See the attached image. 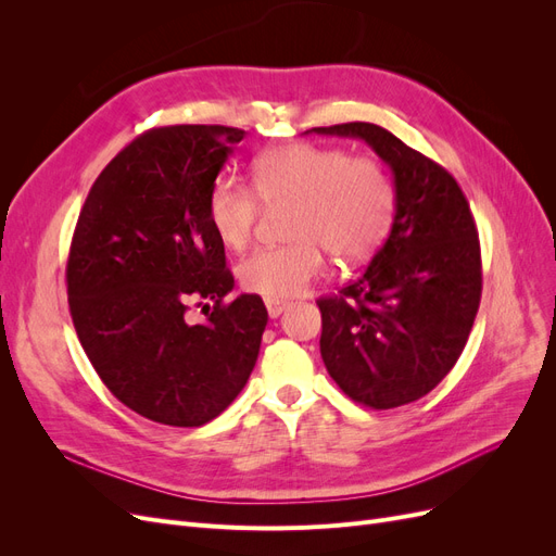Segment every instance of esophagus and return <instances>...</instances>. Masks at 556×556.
I'll return each mask as SVG.
<instances>
[{"label":"esophagus","instance_id":"34e87169","mask_svg":"<svg viewBox=\"0 0 556 556\" xmlns=\"http://www.w3.org/2000/svg\"><path fill=\"white\" fill-rule=\"evenodd\" d=\"M266 313L268 317H280L285 311H288V301H278V299H266Z\"/></svg>","mask_w":556,"mask_h":556}]
</instances>
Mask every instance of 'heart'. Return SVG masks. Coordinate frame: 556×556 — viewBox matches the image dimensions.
I'll list each match as a JSON object with an SVG mask.
<instances>
[{
    "mask_svg": "<svg viewBox=\"0 0 556 556\" xmlns=\"http://www.w3.org/2000/svg\"><path fill=\"white\" fill-rule=\"evenodd\" d=\"M252 188L264 204L292 201L290 243L260 248L239 264L241 288L266 299L296 296L319 276L325 251L357 262L382 243L392 223V180L374 157L345 150L290 143L268 150L252 164ZM208 223L217 241L241 250L255 229L260 201L233 176H220L208 192Z\"/></svg>",
    "mask_w": 556,
    "mask_h": 556,
    "instance_id": "b5f03b06",
    "label": "heart"
}]
</instances>
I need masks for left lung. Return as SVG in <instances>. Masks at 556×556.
I'll use <instances>...</instances> for the list:
<instances>
[{"mask_svg":"<svg viewBox=\"0 0 556 556\" xmlns=\"http://www.w3.org/2000/svg\"><path fill=\"white\" fill-rule=\"evenodd\" d=\"M308 131L362 139L392 172L390 237L355 282L317 301L319 352L352 401L406 406L450 374L473 327L482 292L476 220L457 180L392 131L371 123Z\"/></svg>","mask_w":556,"mask_h":556,"instance_id":"obj_1","label":"left lung"}]
</instances>
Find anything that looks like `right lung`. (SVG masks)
I'll return each mask as SVG.
<instances>
[{
	"label": "right lung",
	"mask_w": 556,
	"mask_h": 556,
	"mask_svg": "<svg viewBox=\"0 0 556 556\" xmlns=\"http://www.w3.org/2000/svg\"><path fill=\"white\" fill-rule=\"evenodd\" d=\"M243 137L223 125L148 129L99 174L78 215L66 262L78 341L111 394L160 425L211 422L260 355L264 301L225 304L233 276L206 211ZM204 300L212 313L190 324L189 304Z\"/></svg>",
	"instance_id": "add662e5"
}]
</instances>
